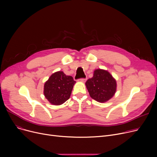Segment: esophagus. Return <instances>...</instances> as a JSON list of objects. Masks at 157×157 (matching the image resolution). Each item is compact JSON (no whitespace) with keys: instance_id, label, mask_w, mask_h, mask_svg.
<instances>
[{"instance_id":"34e87169","label":"esophagus","mask_w":157,"mask_h":157,"mask_svg":"<svg viewBox=\"0 0 157 157\" xmlns=\"http://www.w3.org/2000/svg\"><path fill=\"white\" fill-rule=\"evenodd\" d=\"M79 81H81V82H85L86 81V79L85 78H80L78 79Z\"/></svg>"}]
</instances>
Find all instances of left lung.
Masks as SVG:
<instances>
[{
	"mask_svg": "<svg viewBox=\"0 0 157 157\" xmlns=\"http://www.w3.org/2000/svg\"><path fill=\"white\" fill-rule=\"evenodd\" d=\"M89 94L94 100L105 102L114 95L117 90V82L107 71L97 69L94 76L86 82Z\"/></svg>",
	"mask_w": 157,
	"mask_h": 157,
	"instance_id": "1",
	"label": "left lung"
}]
</instances>
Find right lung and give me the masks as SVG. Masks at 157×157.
<instances>
[{"label": "right lung", "mask_w": 157, "mask_h": 157, "mask_svg": "<svg viewBox=\"0 0 157 157\" xmlns=\"http://www.w3.org/2000/svg\"><path fill=\"white\" fill-rule=\"evenodd\" d=\"M75 83L72 76L65 75L62 71L56 72L45 83L44 94L51 104H62L70 98Z\"/></svg>", "instance_id": "obj_1"}]
</instances>
